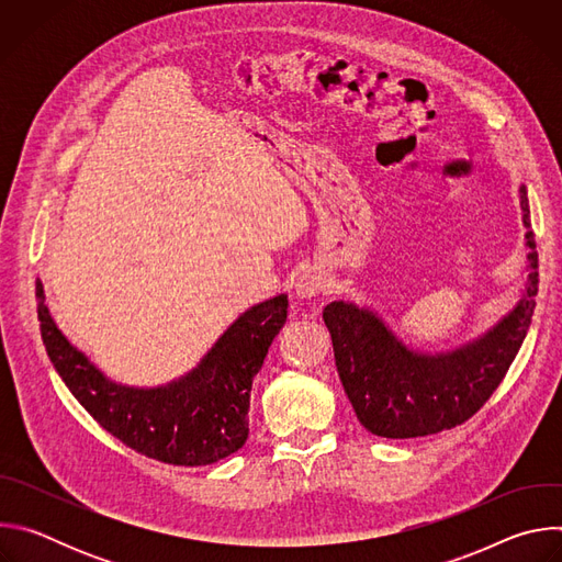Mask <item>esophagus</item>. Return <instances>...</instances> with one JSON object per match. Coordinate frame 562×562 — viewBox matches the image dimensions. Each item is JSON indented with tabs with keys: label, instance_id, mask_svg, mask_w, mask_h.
Returning <instances> with one entry per match:
<instances>
[{
	"label": "esophagus",
	"instance_id": "1",
	"mask_svg": "<svg viewBox=\"0 0 562 562\" xmlns=\"http://www.w3.org/2000/svg\"><path fill=\"white\" fill-rule=\"evenodd\" d=\"M329 276L319 267H306L300 271V276L293 282V293L297 300H311L317 293L327 291Z\"/></svg>",
	"mask_w": 562,
	"mask_h": 562
}]
</instances>
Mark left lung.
I'll return each instance as SVG.
<instances>
[{"instance_id":"obj_1","label":"left lung","mask_w":562,"mask_h":562,"mask_svg":"<svg viewBox=\"0 0 562 562\" xmlns=\"http://www.w3.org/2000/svg\"><path fill=\"white\" fill-rule=\"evenodd\" d=\"M527 282L494 327L438 353L407 347L369 306L336 300L323 311L338 375L362 427L382 438H418L453 429L483 407L503 382L529 331L538 293V254L527 189Z\"/></svg>"}]
</instances>
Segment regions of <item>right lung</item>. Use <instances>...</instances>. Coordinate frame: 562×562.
I'll list each match as a JSON object with an SVG mask.
<instances>
[{
  "label": "right lung",
  "mask_w": 562,
  "mask_h": 562,
  "mask_svg": "<svg viewBox=\"0 0 562 562\" xmlns=\"http://www.w3.org/2000/svg\"><path fill=\"white\" fill-rule=\"evenodd\" d=\"M35 295L42 340L55 371L111 436L142 456L178 467L213 464L243 449L254 378L286 323V293L247 308L195 369L150 389L109 380L57 329L40 280Z\"/></svg>",
  "instance_id": "obj_1"
}]
</instances>
